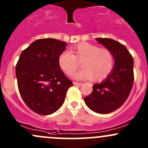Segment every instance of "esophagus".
Returning <instances> with one entry per match:
<instances>
[{"instance_id":"esophagus-1","label":"esophagus","mask_w":148,"mask_h":148,"mask_svg":"<svg viewBox=\"0 0 148 148\" xmlns=\"http://www.w3.org/2000/svg\"><path fill=\"white\" fill-rule=\"evenodd\" d=\"M74 85H77V86H81L82 84V83H78V82H73Z\"/></svg>"}]
</instances>
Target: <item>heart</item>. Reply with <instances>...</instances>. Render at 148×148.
<instances>
[{"mask_svg": "<svg viewBox=\"0 0 148 148\" xmlns=\"http://www.w3.org/2000/svg\"><path fill=\"white\" fill-rule=\"evenodd\" d=\"M60 68L67 75L71 76L82 62L83 69L74 74L79 80L94 78L95 81L106 79L111 72L114 64L112 52L106 48L82 42L70 48L69 52L60 54L58 59Z\"/></svg>", "mask_w": 148, "mask_h": 148, "instance_id": "heart-1", "label": "heart"}]
</instances>
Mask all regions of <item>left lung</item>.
I'll use <instances>...</instances> for the list:
<instances>
[{
    "instance_id": "8db88e82",
    "label": "left lung",
    "mask_w": 148,
    "mask_h": 148,
    "mask_svg": "<svg viewBox=\"0 0 148 148\" xmlns=\"http://www.w3.org/2000/svg\"><path fill=\"white\" fill-rule=\"evenodd\" d=\"M96 40L112 52L115 64L105 80L93 86V91L84 98V101L93 111L107 114L119 108L128 97L134 82V63L132 55L121 43L109 38Z\"/></svg>"
}]
</instances>
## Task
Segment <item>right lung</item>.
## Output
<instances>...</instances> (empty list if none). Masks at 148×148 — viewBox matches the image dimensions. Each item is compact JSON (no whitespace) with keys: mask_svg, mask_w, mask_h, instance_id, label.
Returning <instances> with one entry per match:
<instances>
[{"mask_svg":"<svg viewBox=\"0 0 148 148\" xmlns=\"http://www.w3.org/2000/svg\"><path fill=\"white\" fill-rule=\"evenodd\" d=\"M66 43L53 38L35 40L22 52L15 68L22 99L32 111L50 115L62 106L73 86L59 65Z\"/></svg>","mask_w":148,"mask_h":148,"instance_id":"obj_1","label":"right lung"}]
</instances>
